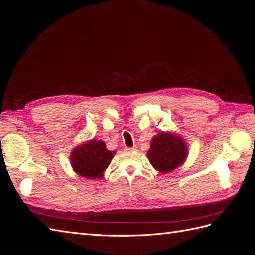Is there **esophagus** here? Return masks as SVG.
<instances>
[{
	"label": "esophagus",
	"mask_w": 255,
	"mask_h": 255,
	"mask_svg": "<svg viewBox=\"0 0 255 255\" xmlns=\"http://www.w3.org/2000/svg\"><path fill=\"white\" fill-rule=\"evenodd\" d=\"M126 150H127V151H136V150H137V146L134 145V146H132V148H129V146H127Z\"/></svg>",
	"instance_id": "obj_1"
}]
</instances>
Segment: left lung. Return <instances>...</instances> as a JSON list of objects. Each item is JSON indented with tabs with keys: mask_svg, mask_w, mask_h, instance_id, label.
<instances>
[{
	"mask_svg": "<svg viewBox=\"0 0 255 255\" xmlns=\"http://www.w3.org/2000/svg\"><path fill=\"white\" fill-rule=\"evenodd\" d=\"M187 156L185 142L180 137L169 133H159L151 141L148 151L150 163L156 170L168 173L184 163Z\"/></svg>",
	"mask_w": 255,
	"mask_h": 255,
	"instance_id": "1",
	"label": "left lung"
}]
</instances>
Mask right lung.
Returning <instances> with one entry per match:
<instances>
[{
    "instance_id": "right-lung-1",
    "label": "right lung",
    "mask_w": 255,
    "mask_h": 255,
    "mask_svg": "<svg viewBox=\"0 0 255 255\" xmlns=\"http://www.w3.org/2000/svg\"><path fill=\"white\" fill-rule=\"evenodd\" d=\"M114 154V151L106 149L103 141L90 140L73 150L71 164L74 171L81 176L99 179L111 164Z\"/></svg>"
}]
</instances>
